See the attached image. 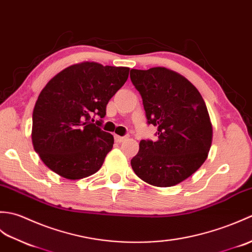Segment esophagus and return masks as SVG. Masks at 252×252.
<instances>
[{
    "label": "esophagus",
    "instance_id": "34e87169",
    "mask_svg": "<svg viewBox=\"0 0 252 252\" xmlns=\"http://www.w3.org/2000/svg\"><path fill=\"white\" fill-rule=\"evenodd\" d=\"M114 139H115V141H116V142L121 143V142L124 141L126 138H125V137H121V136H119V135H115V136H114Z\"/></svg>",
    "mask_w": 252,
    "mask_h": 252
}]
</instances>
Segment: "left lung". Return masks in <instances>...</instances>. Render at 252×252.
I'll list each match as a JSON object with an SVG mask.
<instances>
[{
    "instance_id": "1",
    "label": "left lung",
    "mask_w": 252,
    "mask_h": 252,
    "mask_svg": "<svg viewBox=\"0 0 252 252\" xmlns=\"http://www.w3.org/2000/svg\"><path fill=\"white\" fill-rule=\"evenodd\" d=\"M148 123L158 127V141L141 140L130 161L151 186L167 188L186 180L204 164L212 142V124L197 88L164 66L131 69Z\"/></svg>"
}]
</instances>
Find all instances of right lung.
<instances>
[{
  "mask_svg": "<svg viewBox=\"0 0 252 252\" xmlns=\"http://www.w3.org/2000/svg\"><path fill=\"white\" fill-rule=\"evenodd\" d=\"M129 75L127 66L83 61L66 66L42 89L32 114V143L50 170L69 180L97 172L114 138L89 122L104 117L109 100Z\"/></svg>",
  "mask_w": 252,
  "mask_h": 252,
  "instance_id": "right-lung-1",
  "label": "right lung"
}]
</instances>
